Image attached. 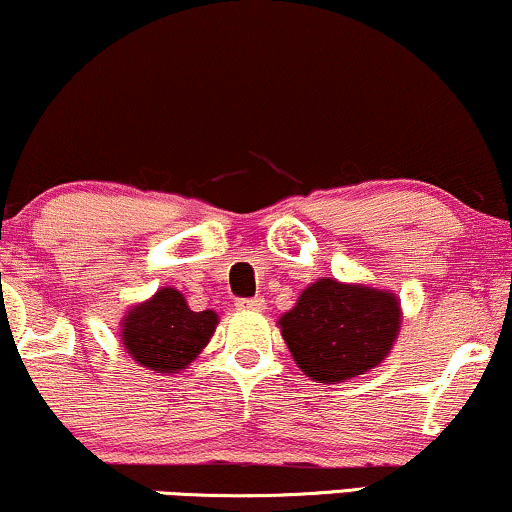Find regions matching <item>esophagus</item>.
<instances>
[{"instance_id":"obj_1","label":"esophagus","mask_w":512,"mask_h":512,"mask_svg":"<svg viewBox=\"0 0 512 512\" xmlns=\"http://www.w3.org/2000/svg\"><path fill=\"white\" fill-rule=\"evenodd\" d=\"M236 307L243 312H260L264 309V300L262 297H241V300H236Z\"/></svg>"}]
</instances>
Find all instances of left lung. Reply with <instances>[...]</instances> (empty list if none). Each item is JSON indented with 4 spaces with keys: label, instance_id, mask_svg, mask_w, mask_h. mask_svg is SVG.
<instances>
[{
    "label": "left lung",
    "instance_id": "1",
    "mask_svg": "<svg viewBox=\"0 0 512 512\" xmlns=\"http://www.w3.org/2000/svg\"><path fill=\"white\" fill-rule=\"evenodd\" d=\"M399 323L394 293L319 278L278 326L304 375L335 385L378 366L390 354Z\"/></svg>",
    "mask_w": 512,
    "mask_h": 512
}]
</instances>
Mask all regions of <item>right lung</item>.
Returning a JSON list of instances; mask_svg holds the SVG:
<instances>
[{"mask_svg":"<svg viewBox=\"0 0 512 512\" xmlns=\"http://www.w3.org/2000/svg\"><path fill=\"white\" fill-rule=\"evenodd\" d=\"M217 314L191 312L179 290L163 288L134 307L122 321V345L137 364L158 373H174L208 345Z\"/></svg>","mask_w":512,"mask_h":512,"instance_id":"obj_1","label":"right lung"}]
</instances>
